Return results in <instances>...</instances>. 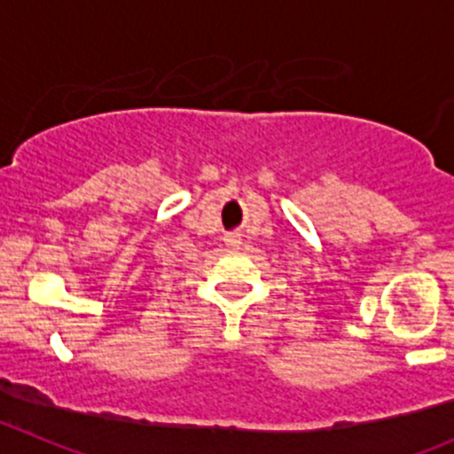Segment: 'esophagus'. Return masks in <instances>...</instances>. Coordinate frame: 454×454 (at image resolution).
<instances>
[{"instance_id":"34e87169","label":"esophagus","mask_w":454,"mask_h":454,"mask_svg":"<svg viewBox=\"0 0 454 454\" xmlns=\"http://www.w3.org/2000/svg\"><path fill=\"white\" fill-rule=\"evenodd\" d=\"M226 246H231V248H237V246H239V237L228 235V237H226Z\"/></svg>"}]
</instances>
